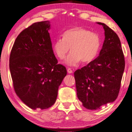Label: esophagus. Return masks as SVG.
Instances as JSON below:
<instances>
[{
  "label": "esophagus",
  "mask_w": 132,
  "mask_h": 132,
  "mask_svg": "<svg viewBox=\"0 0 132 132\" xmlns=\"http://www.w3.org/2000/svg\"><path fill=\"white\" fill-rule=\"evenodd\" d=\"M67 71L69 73H72V72H73L71 68H68V69H67Z\"/></svg>",
  "instance_id": "1"
}]
</instances>
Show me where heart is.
<instances>
[{
  "mask_svg": "<svg viewBox=\"0 0 132 132\" xmlns=\"http://www.w3.org/2000/svg\"><path fill=\"white\" fill-rule=\"evenodd\" d=\"M70 47L71 52L64 61L66 64L74 66L81 61L82 63H89L94 60L99 52L101 38L96 33L81 27H75L65 31L63 38L56 39L52 45L54 53L61 60L64 59Z\"/></svg>",
  "mask_w": 132,
  "mask_h": 132,
  "instance_id": "heart-1",
  "label": "heart"
}]
</instances>
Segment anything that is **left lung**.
<instances>
[{
	"label": "left lung",
	"instance_id": "left-lung-1",
	"mask_svg": "<svg viewBox=\"0 0 132 132\" xmlns=\"http://www.w3.org/2000/svg\"><path fill=\"white\" fill-rule=\"evenodd\" d=\"M105 39L99 56L74 72L77 94L82 106L97 110L117 99L125 68V60L118 35L106 24Z\"/></svg>",
	"mask_w": 132,
	"mask_h": 132
}]
</instances>
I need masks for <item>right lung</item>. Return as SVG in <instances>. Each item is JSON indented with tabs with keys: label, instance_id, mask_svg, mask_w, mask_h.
<instances>
[{
	"label": "right lung",
	"instance_id": "1",
	"mask_svg": "<svg viewBox=\"0 0 132 132\" xmlns=\"http://www.w3.org/2000/svg\"><path fill=\"white\" fill-rule=\"evenodd\" d=\"M50 21L37 22L21 32L14 43L10 69L17 95L32 109H46L57 100L67 74L52 50Z\"/></svg>",
	"mask_w": 132,
	"mask_h": 132
}]
</instances>
